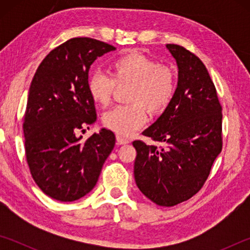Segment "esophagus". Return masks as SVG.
Segmentation results:
<instances>
[{
    "mask_svg": "<svg viewBox=\"0 0 250 250\" xmlns=\"http://www.w3.org/2000/svg\"><path fill=\"white\" fill-rule=\"evenodd\" d=\"M117 142L119 143V145H128L130 141H129V139L122 137V135H120V134H117Z\"/></svg>",
    "mask_w": 250,
    "mask_h": 250,
    "instance_id": "esophagus-1",
    "label": "esophagus"
}]
</instances>
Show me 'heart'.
I'll list each match as a JSON object with an SVG mask.
<instances>
[{
	"instance_id": "heart-1",
	"label": "heart",
	"mask_w": 250,
	"mask_h": 250,
	"mask_svg": "<svg viewBox=\"0 0 250 250\" xmlns=\"http://www.w3.org/2000/svg\"><path fill=\"white\" fill-rule=\"evenodd\" d=\"M117 86H131L128 101L104 115L108 129L120 135H130L146 121V109L151 115L163 112L176 91V75L171 67L139 52L117 57L110 65V75L94 71L88 79L91 98L103 107L110 104Z\"/></svg>"
}]
</instances>
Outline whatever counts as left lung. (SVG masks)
Returning a JSON list of instances; mask_svg holds the SVG:
<instances>
[{
    "mask_svg": "<svg viewBox=\"0 0 250 250\" xmlns=\"http://www.w3.org/2000/svg\"><path fill=\"white\" fill-rule=\"evenodd\" d=\"M167 48L179 67V82L171 104L142 134L166 146L141 140L134 179L145 195L160 206L188 201L203 188L223 147L222 105L205 65L183 46Z\"/></svg>",
    "mask_w": 250,
    "mask_h": 250,
    "instance_id": "1",
    "label": "left lung"
}]
</instances>
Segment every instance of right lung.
I'll use <instances>...</instances> for the list:
<instances>
[{"mask_svg": "<svg viewBox=\"0 0 250 250\" xmlns=\"http://www.w3.org/2000/svg\"><path fill=\"white\" fill-rule=\"evenodd\" d=\"M115 49L75 37L54 48L34 75L23 122L25 155L35 183L56 201L74 202L89 193L115 147V133L107 129L86 141L77 135L97 119L88 90L90 66Z\"/></svg>", "mask_w": 250, "mask_h": 250, "instance_id": "obj_1", "label": "right lung"}]
</instances>
